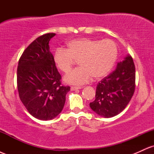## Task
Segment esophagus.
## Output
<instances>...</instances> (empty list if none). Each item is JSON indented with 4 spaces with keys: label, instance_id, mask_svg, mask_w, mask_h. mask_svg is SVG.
I'll return each mask as SVG.
<instances>
[{
    "label": "esophagus",
    "instance_id": "1",
    "mask_svg": "<svg viewBox=\"0 0 154 154\" xmlns=\"http://www.w3.org/2000/svg\"><path fill=\"white\" fill-rule=\"evenodd\" d=\"M82 88V87H75V86H72L71 87V90L72 91H76V90H79Z\"/></svg>",
    "mask_w": 154,
    "mask_h": 154
}]
</instances>
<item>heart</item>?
Masks as SVG:
<instances>
[{"mask_svg": "<svg viewBox=\"0 0 154 154\" xmlns=\"http://www.w3.org/2000/svg\"><path fill=\"white\" fill-rule=\"evenodd\" d=\"M117 54L116 44L111 40L77 38L68 42L66 49L60 48L55 51L54 62L59 70L67 73L77 60L79 66L67 74L64 81L79 85L88 82L93 77H105L114 66Z\"/></svg>", "mask_w": 154, "mask_h": 154, "instance_id": "obj_1", "label": "heart"}]
</instances>
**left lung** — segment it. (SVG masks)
Returning a JSON list of instances; mask_svg holds the SVG:
<instances>
[{
    "instance_id": "1",
    "label": "left lung",
    "mask_w": 154,
    "mask_h": 154,
    "mask_svg": "<svg viewBox=\"0 0 154 154\" xmlns=\"http://www.w3.org/2000/svg\"><path fill=\"white\" fill-rule=\"evenodd\" d=\"M135 88V67L132 56L117 63L116 69L98 83L90 107L98 115L113 117L128 106Z\"/></svg>"
}]
</instances>
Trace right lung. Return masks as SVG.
Returning <instances> with one entry per match:
<instances>
[{
  "label": "right lung",
  "instance_id": "right-lung-1",
  "mask_svg": "<svg viewBox=\"0 0 154 154\" xmlns=\"http://www.w3.org/2000/svg\"><path fill=\"white\" fill-rule=\"evenodd\" d=\"M47 33L28 45L19 59L17 89L21 101L36 119L50 120L62 111L69 86L61 85V76L54 62Z\"/></svg>",
  "mask_w": 154,
  "mask_h": 154
}]
</instances>
